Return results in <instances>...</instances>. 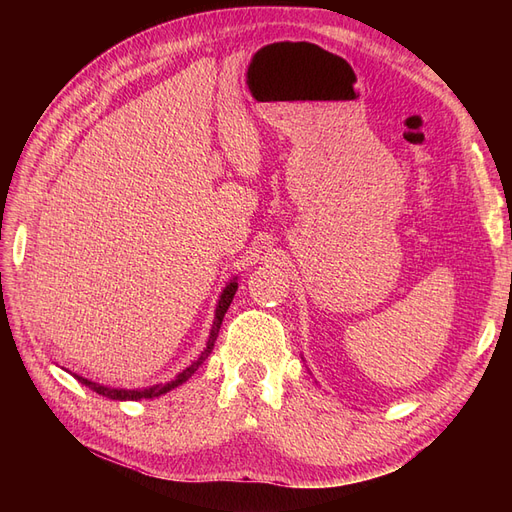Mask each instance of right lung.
I'll list each match as a JSON object with an SVG mask.
<instances>
[{"instance_id": "1", "label": "right lung", "mask_w": 512, "mask_h": 512, "mask_svg": "<svg viewBox=\"0 0 512 512\" xmlns=\"http://www.w3.org/2000/svg\"><path fill=\"white\" fill-rule=\"evenodd\" d=\"M235 292H237V282H230V284L224 288L222 297H220V303H218V309H215V320H213V327H211V335H209L207 348H205L203 352H200L198 359H196L190 367H185L173 382L156 384V386H151V389H145V391H126V389H108V386H100V384L91 382V380H87V378H83V376H74V378L79 380L81 384L89 386V389L96 391L98 395H104V397H108V399H119V401H123V399H153V397H160V395L168 393L170 389H175V386H179V384H183L185 380H188V378L194 374V371L207 361V356L211 354V350H213V346H215V339H218L220 324H222V320H224L226 309L230 307L232 297H235Z\"/></svg>"}]
</instances>
